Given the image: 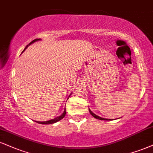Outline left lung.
<instances>
[{
  "label": "left lung",
  "mask_w": 153,
  "mask_h": 153,
  "mask_svg": "<svg viewBox=\"0 0 153 153\" xmlns=\"http://www.w3.org/2000/svg\"><path fill=\"white\" fill-rule=\"evenodd\" d=\"M89 112H90V113H91V115H92V116H93V117H95V118H96V119L101 120H111V119H106V118H103V117H100L97 116V115H95V114L93 113V112H92L90 109H89Z\"/></svg>",
  "instance_id": "8db88e82"
}]
</instances>
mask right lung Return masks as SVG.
<instances>
[{
  "label": "right lung",
  "instance_id": "1",
  "mask_svg": "<svg viewBox=\"0 0 153 153\" xmlns=\"http://www.w3.org/2000/svg\"><path fill=\"white\" fill-rule=\"evenodd\" d=\"M41 40V39H40V38H37V39H35V40H33V41H31L30 43H29L28 45H27V46L25 48V49L23 50V51H25V50L26 49L27 47H28V45H30V44L33 43L34 42H36V41H38V40ZM70 96H71V95H70ZM70 96H69V97H70ZM65 114H66V110H65H65H64V112H63V113H62V115H60V116H59V117H56V118H54V119H52V120H48V121H44V122H40V121H35V120H34V121H35V122H36L37 123H39V124H44V125L53 124V123H55L58 122V121L60 120L63 118V117L65 116Z\"/></svg>",
  "mask_w": 153,
  "mask_h": 153
}]
</instances>
